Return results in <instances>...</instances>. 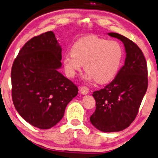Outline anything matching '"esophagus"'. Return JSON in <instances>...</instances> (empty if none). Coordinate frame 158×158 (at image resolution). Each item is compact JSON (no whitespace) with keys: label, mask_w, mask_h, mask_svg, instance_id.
Masks as SVG:
<instances>
[{"label":"esophagus","mask_w":158,"mask_h":158,"mask_svg":"<svg viewBox=\"0 0 158 158\" xmlns=\"http://www.w3.org/2000/svg\"><path fill=\"white\" fill-rule=\"evenodd\" d=\"M79 89H80L81 93L82 94H86L89 92V88H88L87 87H86V86H82V87H81L80 88H79Z\"/></svg>","instance_id":"obj_1"}]
</instances>
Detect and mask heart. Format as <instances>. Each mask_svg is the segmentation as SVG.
<instances>
[{
    "instance_id": "obj_1",
    "label": "heart",
    "mask_w": 158,
    "mask_h": 158,
    "mask_svg": "<svg viewBox=\"0 0 158 158\" xmlns=\"http://www.w3.org/2000/svg\"><path fill=\"white\" fill-rule=\"evenodd\" d=\"M121 45L115 40L89 36L76 41L71 52L63 58L65 71L69 77H74L85 64L87 79L106 83L116 76L123 60Z\"/></svg>"
}]
</instances>
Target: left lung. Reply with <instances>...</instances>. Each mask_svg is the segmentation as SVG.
Returning <instances> with one entry per match:
<instances>
[{
  "mask_svg": "<svg viewBox=\"0 0 158 158\" xmlns=\"http://www.w3.org/2000/svg\"><path fill=\"white\" fill-rule=\"evenodd\" d=\"M108 35L123 42L127 58L114 79L92 94L96 108L90 121L103 132L119 131L129 127L138 114L148 87V64L142 50L123 35Z\"/></svg>",
  "mask_w": 158,
  "mask_h": 158,
  "instance_id": "obj_1",
  "label": "left lung"
}]
</instances>
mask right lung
<instances>
[{
	"label": "right lung",
	"mask_w": 158,
	"mask_h": 158,
	"mask_svg": "<svg viewBox=\"0 0 158 158\" xmlns=\"http://www.w3.org/2000/svg\"><path fill=\"white\" fill-rule=\"evenodd\" d=\"M61 50L54 33L47 31L24 44L11 68L16 110L25 121L41 129L57 124L79 91L75 84L58 71Z\"/></svg>",
	"instance_id": "right-lung-1"
}]
</instances>
